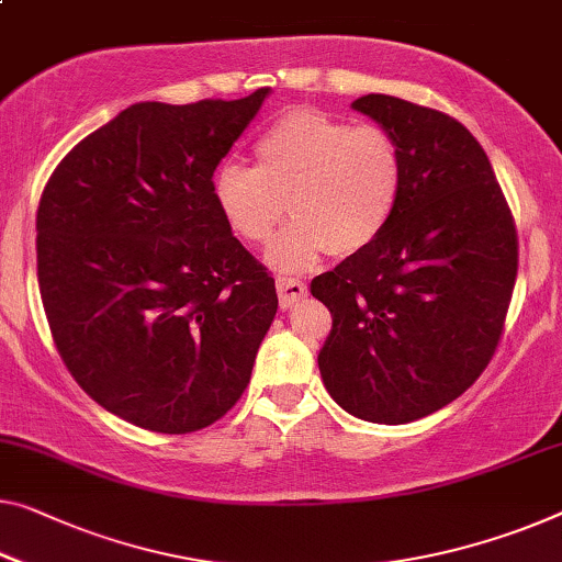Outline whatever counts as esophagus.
Here are the masks:
<instances>
[{
	"label": "esophagus",
	"mask_w": 562,
	"mask_h": 562,
	"mask_svg": "<svg viewBox=\"0 0 562 562\" xmlns=\"http://www.w3.org/2000/svg\"><path fill=\"white\" fill-rule=\"evenodd\" d=\"M307 295V284L303 280H295V278H278V297H280V305L288 310L295 303H300Z\"/></svg>",
	"instance_id": "esophagus-1"
}]
</instances>
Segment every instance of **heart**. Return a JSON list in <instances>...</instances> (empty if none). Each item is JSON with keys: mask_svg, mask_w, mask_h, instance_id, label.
Segmentation results:
<instances>
[{"mask_svg": "<svg viewBox=\"0 0 562 562\" xmlns=\"http://www.w3.org/2000/svg\"><path fill=\"white\" fill-rule=\"evenodd\" d=\"M257 166L222 164L214 201L232 232L262 245L284 212L295 216L267 249L280 272H305L325 252L353 257L389 227L404 189V158L381 125L297 108L255 146Z\"/></svg>", "mask_w": 562, "mask_h": 562, "instance_id": "heart-1", "label": "heart"}]
</instances>
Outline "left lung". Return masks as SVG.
<instances>
[{"mask_svg": "<svg viewBox=\"0 0 562 562\" xmlns=\"http://www.w3.org/2000/svg\"><path fill=\"white\" fill-rule=\"evenodd\" d=\"M353 108L396 140L404 189L381 237L310 284L333 315L317 366L348 414L408 424L490 366L515 290L517 229L487 154L457 119L375 93Z\"/></svg>", "mask_w": 562, "mask_h": 562, "instance_id": "left-lung-1", "label": "left lung"}]
</instances>
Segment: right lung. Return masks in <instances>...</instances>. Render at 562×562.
Segmentation results:
<instances>
[{
    "label": "right lung",
    "instance_id": "1",
    "mask_svg": "<svg viewBox=\"0 0 562 562\" xmlns=\"http://www.w3.org/2000/svg\"><path fill=\"white\" fill-rule=\"evenodd\" d=\"M267 95L125 108L42 191L37 280L57 353L140 429L220 422L278 313L272 274L232 234L212 181Z\"/></svg>",
    "mask_w": 562,
    "mask_h": 562
}]
</instances>
